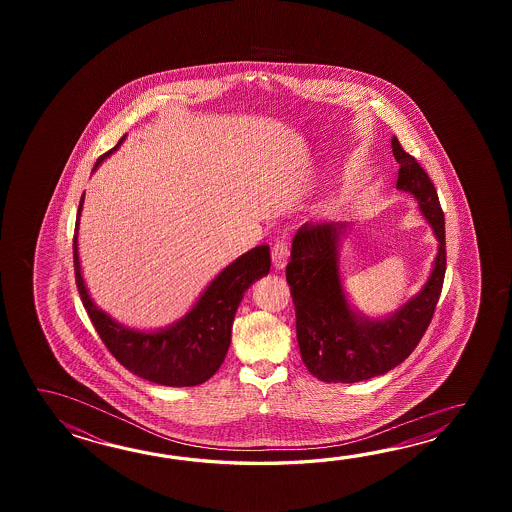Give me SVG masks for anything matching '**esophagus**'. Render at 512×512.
Masks as SVG:
<instances>
[{
    "instance_id": "34e87169",
    "label": "esophagus",
    "mask_w": 512,
    "mask_h": 512,
    "mask_svg": "<svg viewBox=\"0 0 512 512\" xmlns=\"http://www.w3.org/2000/svg\"><path fill=\"white\" fill-rule=\"evenodd\" d=\"M271 256L272 265L276 269H283L285 267V261H287V256H289V243H287L285 238H278V240L274 241Z\"/></svg>"
}]
</instances>
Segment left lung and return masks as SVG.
<instances>
[{"label": "left lung", "mask_w": 512, "mask_h": 512, "mask_svg": "<svg viewBox=\"0 0 512 512\" xmlns=\"http://www.w3.org/2000/svg\"><path fill=\"white\" fill-rule=\"evenodd\" d=\"M393 157L401 164L397 188L417 199L439 241L434 269L421 293L395 315L370 320L357 315L342 289L337 247L346 223H304L293 240L285 276L296 311V338L305 368L324 382H359L384 375L417 348L432 322L446 271L445 214L434 183L392 139Z\"/></svg>", "instance_id": "8db88e82"}]
</instances>
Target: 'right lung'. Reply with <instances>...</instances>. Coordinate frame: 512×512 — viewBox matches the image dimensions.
<instances>
[{
  "label": "right lung",
  "instance_id": "right-lung-1",
  "mask_svg": "<svg viewBox=\"0 0 512 512\" xmlns=\"http://www.w3.org/2000/svg\"><path fill=\"white\" fill-rule=\"evenodd\" d=\"M124 139L126 135L120 139L119 144ZM119 144L100 155L93 170H97L98 164L109 153L115 152ZM82 203L84 196L78 205L73 236L75 280L82 304L86 307L87 315L104 346L126 370L146 381L163 386H197L208 381L227 357L232 322L243 293L258 278L271 271L269 245L254 247L238 260L232 261L227 269L219 272L214 282L208 285L207 291L201 294L192 311L179 322H175L174 326L150 333L133 331L130 327L120 326L104 311H100L87 294L80 272L77 245L78 218L82 212Z\"/></svg>",
  "mask_w": 512,
  "mask_h": 512
}]
</instances>
